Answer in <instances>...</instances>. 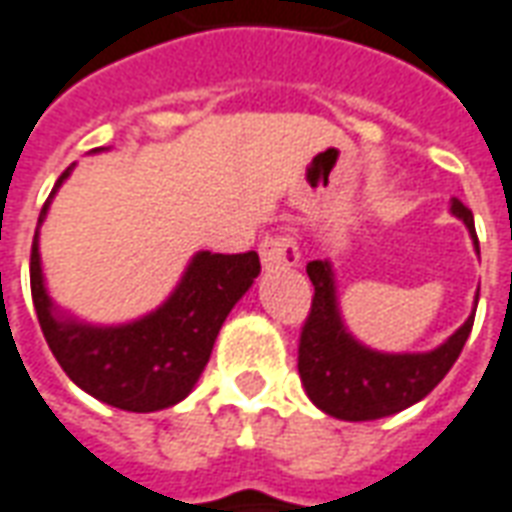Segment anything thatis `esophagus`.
Here are the masks:
<instances>
[{"mask_svg":"<svg viewBox=\"0 0 512 512\" xmlns=\"http://www.w3.org/2000/svg\"><path fill=\"white\" fill-rule=\"evenodd\" d=\"M264 267H297L300 262V250L292 234H270L259 245Z\"/></svg>","mask_w":512,"mask_h":512,"instance_id":"obj_1","label":"esophagus"}]
</instances>
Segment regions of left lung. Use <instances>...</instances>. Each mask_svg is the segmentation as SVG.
I'll return each instance as SVG.
<instances>
[{"instance_id": "8db88e82", "label": "left lung", "mask_w": 512, "mask_h": 512, "mask_svg": "<svg viewBox=\"0 0 512 512\" xmlns=\"http://www.w3.org/2000/svg\"><path fill=\"white\" fill-rule=\"evenodd\" d=\"M452 215L466 223L480 253L469 206L452 198ZM306 273L314 284V300L300 331L297 372L308 400L344 422L383 419L424 400L458 361L474 325L477 306L469 320L430 353H378L355 342L344 328L331 264L308 262Z\"/></svg>"}]
</instances>
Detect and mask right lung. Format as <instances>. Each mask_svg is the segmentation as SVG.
I'll return each instance as SVG.
<instances>
[{
  "instance_id": "add662e5",
  "label": "right lung",
  "mask_w": 512,
  "mask_h": 512,
  "mask_svg": "<svg viewBox=\"0 0 512 512\" xmlns=\"http://www.w3.org/2000/svg\"><path fill=\"white\" fill-rule=\"evenodd\" d=\"M71 168L57 179L52 195ZM52 195L43 204L38 228ZM38 228L32 239L30 286L46 344L79 389L121 411L151 413L184 400L204 372L228 311L262 270L256 250H201L157 311L126 325H88L54 308L43 286Z\"/></svg>"
}]
</instances>
